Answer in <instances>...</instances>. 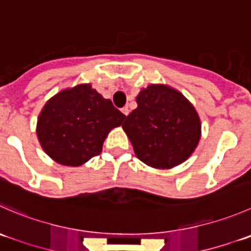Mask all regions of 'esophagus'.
Wrapping results in <instances>:
<instances>
[{"instance_id":"34e87169","label":"esophagus","mask_w":251,"mask_h":251,"mask_svg":"<svg viewBox=\"0 0 251 251\" xmlns=\"http://www.w3.org/2000/svg\"><path fill=\"white\" fill-rule=\"evenodd\" d=\"M121 111H123V114H124V115H126V116H127V115H128V111H130V110H128V108H127V106H124V108L121 109Z\"/></svg>"}]
</instances>
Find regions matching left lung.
Here are the masks:
<instances>
[{
	"mask_svg": "<svg viewBox=\"0 0 251 251\" xmlns=\"http://www.w3.org/2000/svg\"><path fill=\"white\" fill-rule=\"evenodd\" d=\"M137 108L123 127L141 162L153 168H172L195 151L201 124L187 99L175 89L150 86L136 98Z\"/></svg>",
	"mask_w": 251,
	"mask_h": 251,
	"instance_id": "obj_1",
	"label": "left lung"
}]
</instances>
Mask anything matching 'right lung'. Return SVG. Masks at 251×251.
Segmentation results:
<instances>
[{"label": "right lung", "instance_id": "1", "mask_svg": "<svg viewBox=\"0 0 251 251\" xmlns=\"http://www.w3.org/2000/svg\"><path fill=\"white\" fill-rule=\"evenodd\" d=\"M126 116L91 84H79L50 99L38 119V138L62 165L78 167L100 154L109 131Z\"/></svg>", "mask_w": 251, "mask_h": 251}]
</instances>
